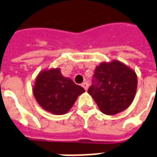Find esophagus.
<instances>
[{"mask_svg": "<svg viewBox=\"0 0 157 157\" xmlns=\"http://www.w3.org/2000/svg\"><path fill=\"white\" fill-rule=\"evenodd\" d=\"M82 87L84 88L85 90H88V87H89V85H88V83L87 82H83V83H82Z\"/></svg>", "mask_w": 157, "mask_h": 157, "instance_id": "34e87169", "label": "esophagus"}]
</instances>
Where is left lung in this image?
I'll return each mask as SVG.
<instances>
[{"mask_svg": "<svg viewBox=\"0 0 157 157\" xmlns=\"http://www.w3.org/2000/svg\"><path fill=\"white\" fill-rule=\"evenodd\" d=\"M94 79L88 93L102 113L116 115L132 103L137 89V75L126 64L117 60L101 62L95 69Z\"/></svg>", "mask_w": 157, "mask_h": 157, "instance_id": "8db88e82", "label": "left lung"}]
</instances>
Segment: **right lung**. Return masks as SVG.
<instances>
[{"instance_id":"right-lung-1","label":"right lung","mask_w":157,"mask_h":157,"mask_svg":"<svg viewBox=\"0 0 157 157\" xmlns=\"http://www.w3.org/2000/svg\"><path fill=\"white\" fill-rule=\"evenodd\" d=\"M32 92L37 103L54 115H64L72 107L84 88L62 75L60 68L41 71L37 75Z\"/></svg>"}]
</instances>
